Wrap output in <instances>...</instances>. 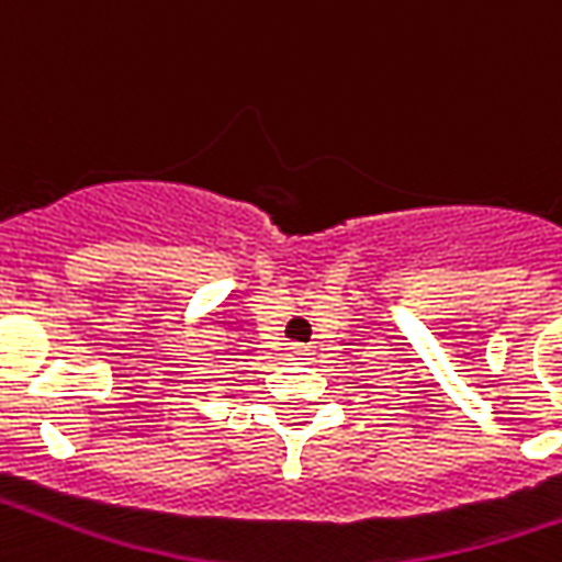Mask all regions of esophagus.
Returning <instances> with one entry per match:
<instances>
[{
    "label": "esophagus",
    "instance_id": "34e87169",
    "mask_svg": "<svg viewBox=\"0 0 562 562\" xmlns=\"http://www.w3.org/2000/svg\"><path fill=\"white\" fill-rule=\"evenodd\" d=\"M289 355H292L294 361H306V358H310V349H306V346H292Z\"/></svg>",
    "mask_w": 562,
    "mask_h": 562
}]
</instances>
